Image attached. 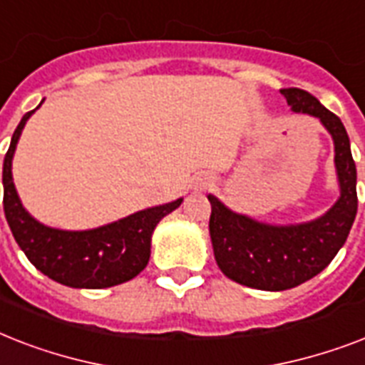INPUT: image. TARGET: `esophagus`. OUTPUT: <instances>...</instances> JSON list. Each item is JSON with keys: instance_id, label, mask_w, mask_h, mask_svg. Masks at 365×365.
I'll return each instance as SVG.
<instances>
[{"instance_id": "34e87169", "label": "esophagus", "mask_w": 365, "mask_h": 365, "mask_svg": "<svg viewBox=\"0 0 365 365\" xmlns=\"http://www.w3.org/2000/svg\"><path fill=\"white\" fill-rule=\"evenodd\" d=\"M205 183H206V182H202V183H200V185H205Z\"/></svg>"}]
</instances>
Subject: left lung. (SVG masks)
Instances as JSON below:
<instances>
[{"label":"left lung","mask_w":365,"mask_h":365,"mask_svg":"<svg viewBox=\"0 0 365 365\" xmlns=\"http://www.w3.org/2000/svg\"><path fill=\"white\" fill-rule=\"evenodd\" d=\"M280 93L295 113L320 119L335 145L339 199L324 216L295 225H271L229 210L208 195L212 205L210 239L217 267L227 278L248 288L282 292L311 280L334 259L356 217V165L341 119L301 88Z\"/></svg>","instance_id":"8db88e82"}]
</instances>
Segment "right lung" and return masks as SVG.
I'll return each instance as SVG.
<instances>
[{
    "instance_id": "add662e5",
    "label": "right lung",
    "mask_w": 365,
    "mask_h": 365,
    "mask_svg": "<svg viewBox=\"0 0 365 365\" xmlns=\"http://www.w3.org/2000/svg\"><path fill=\"white\" fill-rule=\"evenodd\" d=\"M36 110L28 111L20 119L3 160V210L14 240L31 265L54 282L87 289L111 288L128 282L148 265L151 235L157 223L176 210L183 199L145 208L119 222L88 231H62L39 223L20 202L11 172L22 128Z\"/></svg>"
}]
</instances>
